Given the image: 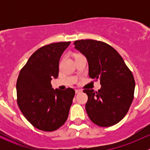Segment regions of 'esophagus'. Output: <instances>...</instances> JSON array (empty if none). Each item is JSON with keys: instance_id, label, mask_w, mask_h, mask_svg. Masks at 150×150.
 <instances>
[{"instance_id": "esophagus-1", "label": "esophagus", "mask_w": 150, "mask_h": 150, "mask_svg": "<svg viewBox=\"0 0 150 150\" xmlns=\"http://www.w3.org/2000/svg\"><path fill=\"white\" fill-rule=\"evenodd\" d=\"M81 91H81V89H75V93H80V92H81Z\"/></svg>"}]
</instances>
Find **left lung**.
Returning <instances> with one entry per match:
<instances>
[{
	"mask_svg": "<svg viewBox=\"0 0 150 150\" xmlns=\"http://www.w3.org/2000/svg\"><path fill=\"white\" fill-rule=\"evenodd\" d=\"M75 48L88 63V75L99 79L101 88L85 89L88 95L86 110L89 118L99 126L119 122L128 112L134 99L135 81L121 56L107 43L95 40L74 42Z\"/></svg>",
	"mask_w": 150,
	"mask_h": 150,
	"instance_id": "1",
	"label": "left lung"
}]
</instances>
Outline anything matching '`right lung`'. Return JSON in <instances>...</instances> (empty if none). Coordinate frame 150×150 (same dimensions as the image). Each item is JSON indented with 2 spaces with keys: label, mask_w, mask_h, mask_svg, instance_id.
Masks as SVG:
<instances>
[{
  "label": "right lung",
  "mask_w": 150,
  "mask_h": 150,
  "mask_svg": "<svg viewBox=\"0 0 150 150\" xmlns=\"http://www.w3.org/2000/svg\"><path fill=\"white\" fill-rule=\"evenodd\" d=\"M69 44V41L59 42L40 48L32 54L18 76V106L25 118L41 131H55L68 117L75 90H54L51 81L58 77L60 57Z\"/></svg>",
  "instance_id": "right-lung-1"
}]
</instances>
